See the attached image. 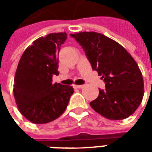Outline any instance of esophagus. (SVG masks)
<instances>
[{
	"mask_svg": "<svg viewBox=\"0 0 152 152\" xmlns=\"http://www.w3.org/2000/svg\"><path fill=\"white\" fill-rule=\"evenodd\" d=\"M74 87H75V88H76V89H82L83 87H84V86H83V85H79V86L75 85V86H74Z\"/></svg>",
	"mask_w": 152,
	"mask_h": 152,
	"instance_id": "obj_1",
	"label": "esophagus"
}]
</instances>
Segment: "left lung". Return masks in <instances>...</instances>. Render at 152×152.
Returning a JSON list of instances; mask_svg holds the SVG:
<instances>
[{"instance_id": "obj_1", "label": "left lung", "mask_w": 152, "mask_h": 152, "mask_svg": "<svg viewBox=\"0 0 152 152\" xmlns=\"http://www.w3.org/2000/svg\"><path fill=\"white\" fill-rule=\"evenodd\" d=\"M71 37L81 45L93 70L102 76L106 89L90 102L96 112L109 120H123L134 114L144 94L138 65L124 47L105 35L83 31Z\"/></svg>"}]
</instances>
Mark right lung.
Wrapping results in <instances>:
<instances>
[{
    "mask_svg": "<svg viewBox=\"0 0 152 152\" xmlns=\"http://www.w3.org/2000/svg\"><path fill=\"white\" fill-rule=\"evenodd\" d=\"M66 32L50 33L32 42L23 53L15 72L14 95L20 112L34 124L54 121L65 112L72 86L52 82L58 76L60 46Z\"/></svg>",
    "mask_w": 152,
    "mask_h": 152,
    "instance_id": "right-lung-1",
    "label": "right lung"
}]
</instances>
